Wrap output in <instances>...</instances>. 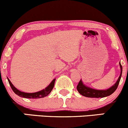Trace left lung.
Wrapping results in <instances>:
<instances>
[{
  "label": "left lung",
  "instance_id": "8db88e82",
  "mask_svg": "<svg viewBox=\"0 0 128 128\" xmlns=\"http://www.w3.org/2000/svg\"><path fill=\"white\" fill-rule=\"evenodd\" d=\"M120 69H121V73H120V75L119 76L117 82L110 88H108L107 90H96L93 89V88L88 87L86 86L84 83H83L82 80H80L79 83L77 85V90L79 92L80 94L84 96L85 97H88V98H104V97L108 96L111 95V94L115 92L118 88L119 83L121 80V75H122V68L121 66V63L120 62Z\"/></svg>",
  "mask_w": 128,
  "mask_h": 128
}]
</instances>
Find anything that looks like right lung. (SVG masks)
<instances>
[{
  "mask_svg": "<svg viewBox=\"0 0 128 128\" xmlns=\"http://www.w3.org/2000/svg\"><path fill=\"white\" fill-rule=\"evenodd\" d=\"M7 80L8 81V83H9L10 86L12 88L13 92L16 93L17 95L19 96L20 97H22V98H30V99H37V98H44V97L48 95L50 93V92H52V90H53L54 87V84H55V82L56 80V79H54L52 81L51 83L49 84V85H48L45 89L42 90L41 91H39V92H35V93H25V92H21V91L18 90V89L16 88L13 85L11 82L10 81V80L7 78Z\"/></svg>",
  "mask_w": 128,
  "mask_h": 128,
  "instance_id": "right-lung-1",
  "label": "right lung"
}]
</instances>
